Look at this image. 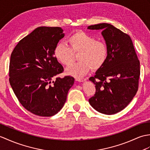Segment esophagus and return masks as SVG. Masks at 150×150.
<instances>
[{
    "label": "esophagus",
    "instance_id": "obj_1",
    "mask_svg": "<svg viewBox=\"0 0 150 150\" xmlns=\"http://www.w3.org/2000/svg\"><path fill=\"white\" fill-rule=\"evenodd\" d=\"M75 80L76 81H79V82H83V81H86V79H84V78H76Z\"/></svg>",
    "mask_w": 150,
    "mask_h": 150
}]
</instances>
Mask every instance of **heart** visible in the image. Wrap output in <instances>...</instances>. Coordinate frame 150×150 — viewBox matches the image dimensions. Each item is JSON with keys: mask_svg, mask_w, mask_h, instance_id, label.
Returning a JSON list of instances; mask_svg holds the SVG:
<instances>
[{"mask_svg": "<svg viewBox=\"0 0 150 150\" xmlns=\"http://www.w3.org/2000/svg\"><path fill=\"white\" fill-rule=\"evenodd\" d=\"M69 45L61 43L54 49V56L61 64L71 65L74 61L75 54H78L79 62L67 69V73L79 77L86 75L90 69L97 70L106 62L109 50L107 44L83 31H77L68 38Z\"/></svg>", "mask_w": 150, "mask_h": 150, "instance_id": "obj_1", "label": "heart"}]
</instances>
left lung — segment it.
I'll list each match as a JSON object with an SVG mask.
<instances>
[{
    "instance_id": "1",
    "label": "left lung",
    "mask_w": 150,
    "mask_h": 150,
    "mask_svg": "<svg viewBox=\"0 0 150 150\" xmlns=\"http://www.w3.org/2000/svg\"><path fill=\"white\" fill-rule=\"evenodd\" d=\"M102 29L109 50L106 62L89 81L96 92L89 102L98 112L107 115L122 110L133 99L139 88L140 62L129 35L109 23L90 25Z\"/></svg>"
}]
</instances>
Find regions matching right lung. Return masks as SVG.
<instances>
[{"instance_id": "obj_1", "label": "right lung", "mask_w": 150, "mask_h": 150, "mask_svg": "<svg viewBox=\"0 0 150 150\" xmlns=\"http://www.w3.org/2000/svg\"><path fill=\"white\" fill-rule=\"evenodd\" d=\"M59 27H40L21 40L11 55L9 83L22 105L37 116L49 117L59 112L74 83L71 76L57 77L64 68L54 49L64 36Z\"/></svg>"}]
</instances>
